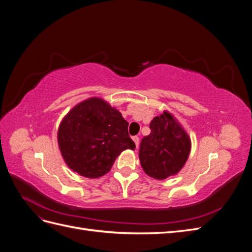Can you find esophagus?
<instances>
[{
    "label": "esophagus",
    "mask_w": 252,
    "mask_h": 252,
    "mask_svg": "<svg viewBox=\"0 0 252 252\" xmlns=\"http://www.w3.org/2000/svg\"><path fill=\"white\" fill-rule=\"evenodd\" d=\"M132 140H133V142L135 143V147H136V148H138V147H139V141H140V139H139V136H136V135L132 136Z\"/></svg>",
    "instance_id": "34e87169"
}]
</instances>
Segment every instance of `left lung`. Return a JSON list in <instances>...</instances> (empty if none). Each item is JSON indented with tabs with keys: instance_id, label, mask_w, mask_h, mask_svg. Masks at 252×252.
I'll return each mask as SVG.
<instances>
[{
	"instance_id": "left-lung-1",
	"label": "left lung",
	"mask_w": 252,
	"mask_h": 252,
	"mask_svg": "<svg viewBox=\"0 0 252 252\" xmlns=\"http://www.w3.org/2000/svg\"><path fill=\"white\" fill-rule=\"evenodd\" d=\"M150 133L141 141L139 158L149 177L164 180L178 173L190 152V139L171 114L164 112L154 118Z\"/></svg>"
}]
</instances>
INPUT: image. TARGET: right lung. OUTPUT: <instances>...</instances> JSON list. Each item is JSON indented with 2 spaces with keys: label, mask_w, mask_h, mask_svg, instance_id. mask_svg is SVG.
<instances>
[{
  "label": "right lung",
  "mask_w": 252,
  "mask_h": 252,
  "mask_svg": "<svg viewBox=\"0 0 252 252\" xmlns=\"http://www.w3.org/2000/svg\"><path fill=\"white\" fill-rule=\"evenodd\" d=\"M59 147L66 164L86 178L107 173L125 149H135L128 122L101 98L84 101L67 114L58 132Z\"/></svg>",
  "instance_id": "right-lung-1"
}]
</instances>
